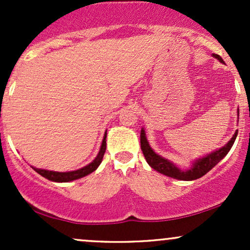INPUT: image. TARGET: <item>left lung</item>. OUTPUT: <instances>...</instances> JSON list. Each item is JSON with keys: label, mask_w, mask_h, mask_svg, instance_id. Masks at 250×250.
Here are the masks:
<instances>
[{"label": "left lung", "mask_w": 250, "mask_h": 250, "mask_svg": "<svg viewBox=\"0 0 250 250\" xmlns=\"http://www.w3.org/2000/svg\"><path fill=\"white\" fill-rule=\"evenodd\" d=\"M213 56L216 60H219L221 63H225V61H223V60L221 59V56L217 55V54H213ZM237 114H239V109H237ZM236 136L237 130L235 131L233 137L227 142V145L216 149V150L211 151V153L207 154L206 156L195 160V161L191 163L190 168L188 169H181L177 167L175 163L165 159V157H162L161 155L155 153L153 148L149 145L147 136H146L145 128L141 129V149L143 155H145L146 161L148 162V165L150 166L154 170L159 171V173L166 175V176L173 177V179L180 181H193L200 179L203 175L207 174L211 168H214L215 166L228 154V151L230 150L231 147H233Z\"/></svg>", "instance_id": "1"}]
</instances>
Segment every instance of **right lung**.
I'll return each instance as SVG.
<instances>
[{
    "label": "right lung",
    "instance_id": "right-lung-1",
    "mask_svg": "<svg viewBox=\"0 0 250 250\" xmlns=\"http://www.w3.org/2000/svg\"><path fill=\"white\" fill-rule=\"evenodd\" d=\"M107 131L104 133V136H103L101 148H100L99 154L96 155L95 159L93 160L89 165L84 166V167L77 169V170H71V171H54V170H47V169H41V168H35L31 167L36 173H39L41 176L45 177L49 181H53V182H70V181L81 179V177H84L89 175L93 171H95L99 166L101 165L103 155H104L105 147H107Z\"/></svg>",
    "mask_w": 250,
    "mask_h": 250
}]
</instances>
